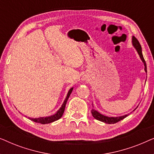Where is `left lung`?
Listing matches in <instances>:
<instances>
[{"instance_id":"8db88e82","label":"left lung","mask_w":154,"mask_h":154,"mask_svg":"<svg viewBox=\"0 0 154 154\" xmlns=\"http://www.w3.org/2000/svg\"><path fill=\"white\" fill-rule=\"evenodd\" d=\"M132 45H133L134 48H135L137 51L139 55H140V58H141V60H142L143 63H144L145 72L147 73L146 62H145L144 57H143V54H142V47H141L140 42L138 41V40L134 36H132ZM92 107H93V105H92ZM135 109H134V110H135ZM91 112H92V116H93L94 119L98 120V121L104 122V123H108V124L116 123H117V122H119L120 121H121V120L124 119L126 116H128V115H124V116H118V117H108V116H106L101 114L100 113H99L98 111L94 110V109H92Z\"/></svg>"}]
</instances>
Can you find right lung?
<instances>
[{
    "label": "right lung",
    "mask_w": 154,
    "mask_h": 154,
    "mask_svg": "<svg viewBox=\"0 0 154 154\" xmlns=\"http://www.w3.org/2000/svg\"><path fill=\"white\" fill-rule=\"evenodd\" d=\"M73 89V88H71V89L69 90L68 94H67L66 99L64 100V103H63V104L62 105V106H61V108L59 109L57 111V113H55V114L50 116H47V117H40V118H38V119H32V118H29V119L31 120V121L35 122V123H41V124H48V123H52V122H54L55 121H57L58 119H60V118L62 116L63 113H64L66 102H67V100H68V99L69 97V96H70V94L71 93V92H72Z\"/></svg>",
    "instance_id": "obj_1"
}]
</instances>
